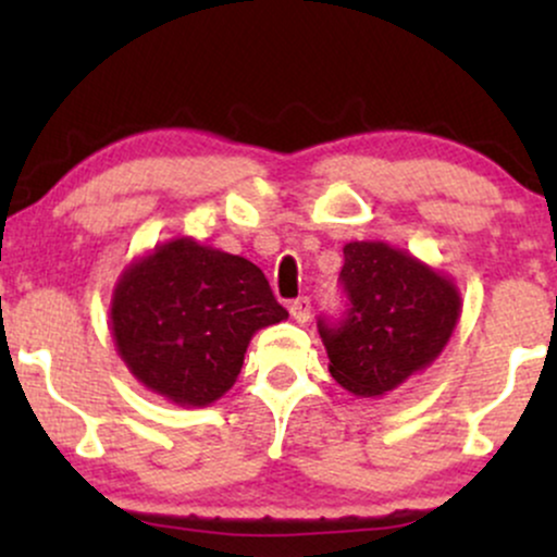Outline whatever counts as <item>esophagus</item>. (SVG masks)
<instances>
[{"instance_id":"34e87169","label":"esophagus","mask_w":557,"mask_h":557,"mask_svg":"<svg viewBox=\"0 0 557 557\" xmlns=\"http://www.w3.org/2000/svg\"><path fill=\"white\" fill-rule=\"evenodd\" d=\"M290 314H293V319H296L298 324H306L311 319V300L309 298H296L290 304Z\"/></svg>"}]
</instances>
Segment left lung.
I'll use <instances>...</instances> for the list:
<instances>
[{
    "label": "left lung",
    "mask_w": 557,
    "mask_h": 557,
    "mask_svg": "<svg viewBox=\"0 0 557 557\" xmlns=\"http://www.w3.org/2000/svg\"><path fill=\"white\" fill-rule=\"evenodd\" d=\"M341 272L350 309L319 319L330 374L359 398H382L440 359L461 319L453 277L382 240H350Z\"/></svg>",
    "instance_id": "8db88e82"
}]
</instances>
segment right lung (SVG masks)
Returning <instances> with one entry per match:
<instances>
[{
  "label": "right lung",
  "instance_id": "right-lung-1",
  "mask_svg": "<svg viewBox=\"0 0 557 557\" xmlns=\"http://www.w3.org/2000/svg\"><path fill=\"white\" fill-rule=\"evenodd\" d=\"M283 319L257 264L188 235L127 264L110 304L114 348L131 374L185 408L220 400L251 337Z\"/></svg>",
  "mask_w": 557,
  "mask_h": 557
}]
</instances>
